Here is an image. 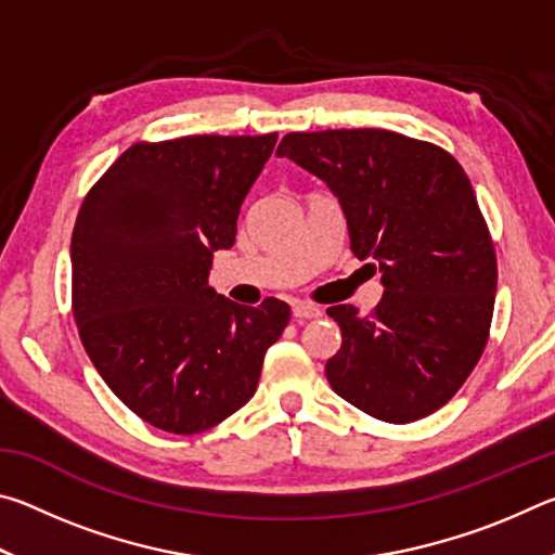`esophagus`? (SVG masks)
<instances>
[{
  "label": "esophagus",
  "mask_w": 555,
  "mask_h": 555,
  "mask_svg": "<svg viewBox=\"0 0 555 555\" xmlns=\"http://www.w3.org/2000/svg\"><path fill=\"white\" fill-rule=\"evenodd\" d=\"M323 311L313 304H294V318L298 321H311V318H318Z\"/></svg>",
  "instance_id": "34e87169"
}]
</instances>
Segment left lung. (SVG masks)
Instances as JSON below:
<instances>
[{
    "label": "left lung",
    "instance_id": "8db88e82",
    "mask_svg": "<svg viewBox=\"0 0 555 555\" xmlns=\"http://www.w3.org/2000/svg\"><path fill=\"white\" fill-rule=\"evenodd\" d=\"M276 156L331 188L352 255L382 274L370 315L327 308L343 333L331 387L387 424L438 411L475 370L494 311V247L469 178L443 149L387 129L294 131Z\"/></svg>",
    "mask_w": 555,
    "mask_h": 555
}]
</instances>
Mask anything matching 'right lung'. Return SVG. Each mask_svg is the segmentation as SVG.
Segmentation results:
<instances>
[{"label":"right lung","instance_id":"right-lung-1","mask_svg":"<svg viewBox=\"0 0 555 555\" xmlns=\"http://www.w3.org/2000/svg\"><path fill=\"white\" fill-rule=\"evenodd\" d=\"M276 134L134 144L88 193L70 242L73 315L115 397L193 436L255 397L291 308L240 306L208 286Z\"/></svg>","mask_w":555,"mask_h":555}]
</instances>
